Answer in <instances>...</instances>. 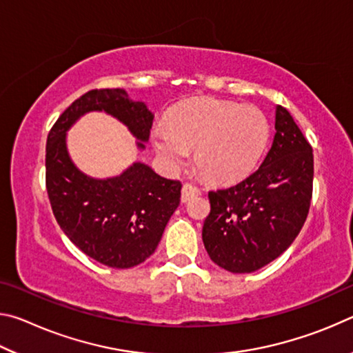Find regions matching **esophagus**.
I'll use <instances>...</instances> for the list:
<instances>
[{
    "label": "esophagus",
    "mask_w": 353,
    "mask_h": 353,
    "mask_svg": "<svg viewBox=\"0 0 353 353\" xmlns=\"http://www.w3.org/2000/svg\"><path fill=\"white\" fill-rule=\"evenodd\" d=\"M201 194V190L198 187H194V185L191 183H183L182 187V202H188L191 198H194V196H199Z\"/></svg>",
    "instance_id": "1"
}]
</instances>
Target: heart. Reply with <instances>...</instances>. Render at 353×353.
<instances>
[{
	"instance_id": "b5f03b06",
	"label": "heart",
	"mask_w": 353,
	"mask_h": 353,
	"mask_svg": "<svg viewBox=\"0 0 353 353\" xmlns=\"http://www.w3.org/2000/svg\"><path fill=\"white\" fill-rule=\"evenodd\" d=\"M270 139L263 113L214 98L191 99L179 107L168 128L154 132V146L170 168L194 151L196 166L213 182H234L250 172Z\"/></svg>"
}]
</instances>
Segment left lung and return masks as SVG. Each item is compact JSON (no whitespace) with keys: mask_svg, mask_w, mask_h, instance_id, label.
Segmentation results:
<instances>
[{"mask_svg":"<svg viewBox=\"0 0 353 353\" xmlns=\"http://www.w3.org/2000/svg\"><path fill=\"white\" fill-rule=\"evenodd\" d=\"M313 194V149L290 112L276 109V135L260 168L208 193L202 241L225 271L260 270L282 255L301 232Z\"/></svg>","mask_w":353,"mask_h":353,"instance_id":"left-lung-1","label":"left lung"}]
</instances>
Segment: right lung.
Returning <instances> with one entry per match:
<instances>
[{"instance_id": "right-lung-1", "label": "right lung", "mask_w": 353, "mask_h": 353, "mask_svg": "<svg viewBox=\"0 0 353 353\" xmlns=\"http://www.w3.org/2000/svg\"><path fill=\"white\" fill-rule=\"evenodd\" d=\"M104 110L126 124L137 140L148 141L154 115L123 88H97L77 98L51 128L46 140V191L57 224L71 243L103 265L126 270L157 249L166 224L181 202L182 183L165 179L145 163L121 176L92 179L71 162L65 134L77 118Z\"/></svg>"}]
</instances>
